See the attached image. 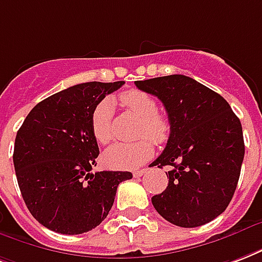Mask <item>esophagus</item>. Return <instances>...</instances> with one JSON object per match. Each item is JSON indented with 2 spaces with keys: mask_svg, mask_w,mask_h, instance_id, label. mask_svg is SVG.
I'll return each instance as SVG.
<instances>
[{
  "mask_svg": "<svg viewBox=\"0 0 262 262\" xmlns=\"http://www.w3.org/2000/svg\"><path fill=\"white\" fill-rule=\"evenodd\" d=\"M145 173H147V169H140V170L133 171V176H135V177H141V176L145 174Z\"/></svg>",
  "mask_w": 262,
  "mask_h": 262,
  "instance_id": "esophagus-1",
  "label": "esophagus"
}]
</instances>
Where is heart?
<instances>
[{
    "instance_id": "obj_1",
    "label": "heart",
    "mask_w": 262,
    "mask_h": 262,
    "mask_svg": "<svg viewBox=\"0 0 262 262\" xmlns=\"http://www.w3.org/2000/svg\"><path fill=\"white\" fill-rule=\"evenodd\" d=\"M121 101L129 111L140 118L139 136H147L154 143H165L170 136V121L163 114L158 113V104L147 92H123ZM113 103L104 99L96 105L91 118V126L97 143L107 144L111 139ZM148 139L135 143H115L103 154V161L111 169H135L152 157L154 147Z\"/></svg>"
}]
</instances>
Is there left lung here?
I'll return each mask as SVG.
<instances>
[{
	"label": "left lung",
	"mask_w": 262,
	"mask_h": 262,
	"mask_svg": "<svg viewBox=\"0 0 262 262\" xmlns=\"http://www.w3.org/2000/svg\"><path fill=\"white\" fill-rule=\"evenodd\" d=\"M157 96L170 121V136L152 166H171L169 184L152 196L169 223L193 228L219 217L231 202L241 176L242 125L227 100L185 75L136 81Z\"/></svg>",
	"instance_id": "obj_1"
}]
</instances>
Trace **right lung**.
Returning <instances> with one entry per match:
<instances>
[{
  "instance_id": "right-lung-1",
  "label": "right lung",
  "mask_w": 262,
  "mask_h": 262,
  "mask_svg": "<svg viewBox=\"0 0 262 262\" xmlns=\"http://www.w3.org/2000/svg\"><path fill=\"white\" fill-rule=\"evenodd\" d=\"M86 82L38 103L17 130L13 165L21 196L39 224L63 235L96 228L108 215L119 183L130 171H96L99 145L92 113L123 85Z\"/></svg>"
}]
</instances>
